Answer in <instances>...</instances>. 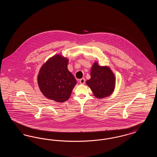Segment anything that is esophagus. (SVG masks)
Listing matches in <instances>:
<instances>
[{
    "label": "esophagus",
    "mask_w": 157,
    "mask_h": 157,
    "mask_svg": "<svg viewBox=\"0 0 157 157\" xmlns=\"http://www.w3.org/2000/svg\"><path fill=\"white\" fill-rule=\"evenodd\" d=\"M79 83H80L81 84H85V78L81 79L79 80Z\"/></svg>",
    "instance_id": "esophagus-1"
}]
</instances>
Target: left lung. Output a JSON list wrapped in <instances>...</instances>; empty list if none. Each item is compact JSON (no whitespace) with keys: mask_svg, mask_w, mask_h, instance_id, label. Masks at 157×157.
Returning <instances> with one entry per match:
<instances>
[{"mask_svg":"<svg viewBox=\"0 0 157 157\" xmlns=\"http://www.w3.org/2000/svg\"><path fill=\"white\" fill-rule=\"evenodd\" d=\"M86 84L97 98L107 97L112 94L115 84V78L111 69L94 63L90 71V78Z\"/></svg>","mask_w":157,"mask_h":157,"instance_id":"left-lung-1","label":"left lung"}]
</instances>
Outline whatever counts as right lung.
<instances>
[{"label":"right lung","instance_id":"1","mask_svg":"<svg viewBox=\"0 0 157 157\" xmlns=\"http://www.w3.org/2000/svg\"><path fill=\"white\" fill-rule=\"evenodd\" d=\"M68 59L59 55L49 59L41 67L37 82L42 93L48 99L63 102L69 98L76 81L67 69Z\"/></svg>","mask_w":157,"mask_h":157}]
</instances>
